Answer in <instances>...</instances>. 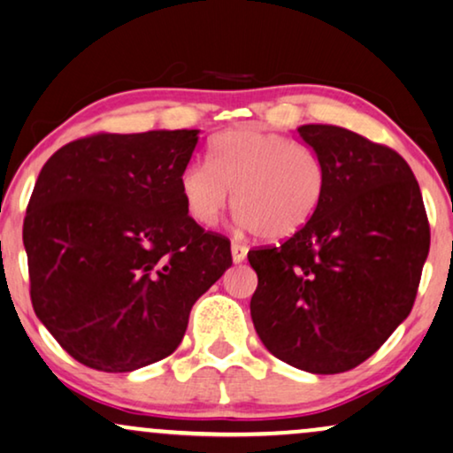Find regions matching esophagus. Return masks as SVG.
Segmentation results:
<instances>
[{
    "instance_id": "34e87169",
    "label": "esophagus",
    "mask_w": 453,
    "mask_h": 453,
    "mask_svg": "<svg viewBox=\"0 0 453 453\" xmlns=\"http://www.w3.org/2000/svg\"><path fill=\"white\" fill-rule=\"evenodd\" d=\"M246 255H249V246L240 244V242H232V258L234 263H242Z\"/></svg>"
}]
</instances>
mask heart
Masks as SVG:
<instances>
[{"instance_id":"1","label":"heart","mask_w":453,"mask_h":453,"mask_svg":"<svg viewBox=\"0 0 453 453\" xmlns=\"http://www.w3.org/2000/svg\"><path fill=\"white\" fill-rule=\"evenodd\" d=\"M327 176L315 150L273 132L236 128L211 142L207 165L190 164L180 176L188 215L213 226L230 204L244 227L277 242L296 236L321 207Z\"/></svg>"}]
</instances>
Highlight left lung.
<instances>
[{
    "instance_id": "1",
    "label": "left lung",
    "mask_w": 453,
    "mask_h": 453,
    "mask_svg": "<svg viewBox=\"0 0 453 453\" xmlns=\"http://www.w3.org/2000/svg\"><path fill=\"white\" fill-rule=\"evenodd\" d=\"M298 134L321 157L327 190L309 226L249 252L250 317L265 348L315 375L372 357L412 311L429 255V219L403 157L327 124Z\"/></svg>"
}]
</instances>
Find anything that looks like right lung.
I'll return each mask as SVG.
<instances>
[{"mask_svg":"<svg viewBox=\"0 0 453 453\" xmlns=\"http://www.w3.org/2000/svg\"><path fill=\"white\" fill-rule=\"evenodd\" d=\"M198 130L84 136L41 170L22 240L39 321L78 363L130 372L170 357L192 304L232 265L188 215L180 176Z\"/></svg>","mask_w":453,"mask_h":453,"instance_id":"obj_1","label":"right lung"}]
</instances>
